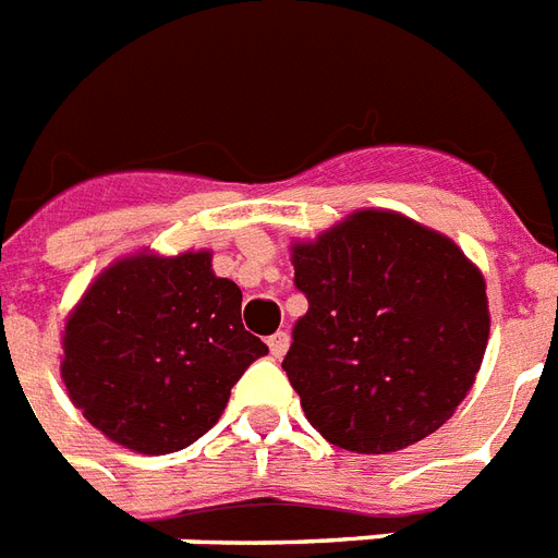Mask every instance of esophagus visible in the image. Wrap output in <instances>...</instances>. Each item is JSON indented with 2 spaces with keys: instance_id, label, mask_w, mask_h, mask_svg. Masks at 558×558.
<instances>
[{
  "instance_id": "34e87169",
  "label": "esophagus",
  "mask_w": 558,
  "mask_h": 558,
  "mask_svg": "<svg viewBox=\"0 0 558 558\" xmlns=\"http://www.w3.org/2000/svg\"><path fill=\"white\" fill-rule=\"evenodd\" d=\"M269 350H271V356H275V359L283 356V353L289 350V332H283V330L275 332V336L269 339Z\"/></svg>"
}]
</instances>
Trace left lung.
I'll list each match as a JSON object with an SVG mask.
<instances>
[{
  "instance_id": "left-lung-1",
  "label": "left lung",
  "mask_w": 558,
  "mask_h": 558,
  "mask_svg": "<svg viewBox=\"0 0 558 558\" xmlns=\"http://www.w3.org/2000/svg\"><path fill=\"white\" fill-rule=\"evenodd\" d=\"M289 257L310 310L283 371L315 432L356 454L437 432L484 362V271L451 236L385 208L295 240Z\"/></svg>"
}]
</instances>
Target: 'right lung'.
<instances>
[{"instance_id":"right-lung-1","label":"right lung","mask_w":558,"mask_h":558,"mask_svg":"<svg viewBox=\"0 0 558 558\" xmlns=\"http://www.w3.org/2000/svg\"><path fill=\"white\" fill-rule=\"evenodd\" d=\"M208 248L124 254L92 280L63 327L60 376L107 440L170 454L214 428L231 388L269 353L243 327V292Z\"/></svg>"}]
</instances>
